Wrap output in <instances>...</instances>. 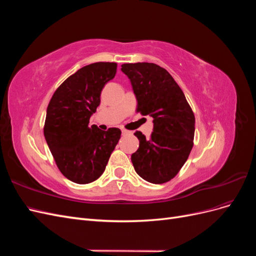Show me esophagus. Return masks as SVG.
<instances>
[{"label":"esophagus","instance_id":"obj_1","mask_svg":"<svg viewBox=\"0 0 256 256\" xmlns=\"http://www.w3.org/2000/svg\"><path fill=\"white\" fill-rule=\"evenodd\" d=\"M122 136H128V134H131V131L126 130V129H122Z\"/></svg>","mask_w":256,"mask_h":256}]
</instances>
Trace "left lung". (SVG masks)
Returning a JSON list of instances; mask_svg holds the SVG:
<instances>
[{
  "mask_svg": "<svg viewBox=\"0 0 256 256\" xmlns=\"http://www.w3.org/2000/svg\"><path fill=\"white\" fill-rule=\"evenodd\" d=\"M136 98V111L152 118L150 138L141 131L131 154L138 175L152 184L171 180L187 161L193 146L196 118L182 88L164 68L154 63L122 64Z\"/></svg>",
  "mask_w": 256,
  "mask_h": 256,
  "instance_id": "1",
  "label": "left lung"
}]
</instances>
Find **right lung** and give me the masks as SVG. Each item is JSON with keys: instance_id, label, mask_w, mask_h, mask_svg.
I'll use <instances>...</instances> for the list:
<instances>
[{"instance_id": "right-lung-1", "label": "right lung", "mask_w": 256, "mask_h": 256, "mask_svg": "<svg viewBox=\"0 0 256 256\" xmlns=\"http://www.w3.org/2000/svg\"><path fill=\"white\" fill-rule=\"evenodd\" d=\"M118 64L98 62L80 68L54 92L46 115L44 134L60 171L76 184H90L102 175L120 138L118 128L90 126L100 94Z\"/></svg>"}]
</instances>
